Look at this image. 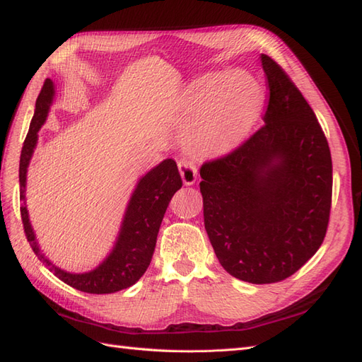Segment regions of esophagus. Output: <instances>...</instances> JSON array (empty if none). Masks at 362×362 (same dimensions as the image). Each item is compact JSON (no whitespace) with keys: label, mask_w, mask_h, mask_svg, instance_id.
<instances>
[{"label":"esophagus","mask_w":362,"mask_h":362,"mask_svg":"<svg viewBox=\"0 0 362 362\" xmlns=\"http://www.w3.org/2000/svg\"><path fill=\"white\" fill-rule=\"evenodd\" d=\"M178 169L181 173L182 182L185 185H192L196 181V175H198V169H196L194 163L187 160V158H181L178 161Z\"/></svg>","instance_id":"obj_1"}]
</instances>
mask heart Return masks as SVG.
I'll use <instances>...</instances> for the list:
<instances>
[{
	"mask_svg": "<svg viewBox=\"0 0 362 362\" xmlns=\"http://www.w3.org/2000/svg\"><path fill=\"white\" fill-rule=\"evenodd\" d=\"M264 103L259 83L245 72L201 76L184 96V115L192 120L189 144L201 154H223L245 139Z\"/></svg>",
	"mask_w": 362,
	"mask_h": 362,
	"instance_id": "1",
	"label": "heart"
}]
</instances>
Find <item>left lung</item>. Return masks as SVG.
Segmentation results:
<instances>
[{"instance_id": "8db88e82", "label": "left lung", "mask_w": 362, "mask_h": 362, "mask_svg": "<svg viewBox=\"0 0 362 362\" xmlns=\"http://www.w3.org/2000/svg\"><path fill=\"white\" fill-rule=\"evenodd\" d=\"M269 101L264 125L199 172L204 225L222 267L273 284L322 246L332 204V160L313 108L279 64L261 54Z\"/></svg>"}]
</instances>
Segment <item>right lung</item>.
I'll use <instances>...</instances> for the list:
<instances>
[{
  "label": "right lung",
  "instance_id": "right-lung-1",
  "mask_svg": "<svg viewBox=\"0 0 362 362\" xmlns=\"http://www.w3.org/2000/svg\"><path fill=\"white\" fill-rule=\"evenodd\" d=\"M54 96V86L49 78L45 80L42 90L36 100L35 116L31 119L28 134L24 140L19 161V185L21 199L25 198V178L30 158L37 141V131L45 122L49 105ZM182 187V180L178 172L177 163L172 158L164 160L157 168L148 172L137 184L133 198L127 208V214L117 243L103 264L89 273L74 275L63 272L42 255L33 233L27 206H21L24 233L33 252L43 261L59 279L68 286L92 294H108L128 288L136 284L146 272L152 254H154L158 229L166 213V208L173 193Z\"/></svg>",
  "mask_w": 362,
  "mask_h": 362
}]
</instances>
